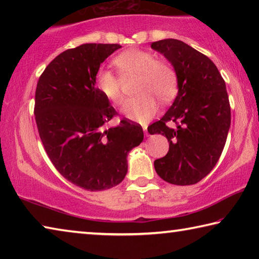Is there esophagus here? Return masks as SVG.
<instances>
[{"mask_svg": "<svg viewBox=\"0 0 259 259\" xmlns=\"http://www.w3.org/2000/svg\"><path fill=\"white\" fill-rule=\"evenodd\" d=\"M143 130H144V133H145V136H150V134H148V131H147V125H144Z\"/></svg>", "mask_w": 259, "mask_h": 259, "instance_id": "1", "label": "esophagus"}]
</instances>
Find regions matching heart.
Listing matches in <instances>:
<instances>
[{"instance_id":"1","label":"heart","mask_w":259,"mask_h":259,"mask_svg":"<svg viewBox=\"0 0 259 259\" xmlns=\"http://www.w3.org/2000/svg\"><path fill=\"white\" fill-rule=\"evenodd\" d=\"M124 78L138 76L136 93L137 97L129 99L122 113L129 120L146 122L157 111V99L170 102L178 91V77L175 69L164 61L156 60L151 52L130 49L115 58ZM96 85L109 102L121 105L124 100L122 80L112 71L100 68L96 75Z\"/></svg>"}]
</instances>
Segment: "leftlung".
<instances>
[{"mask_svg":"<svg viewBox=\"0 0 259 259\" xmlns=\"http://www.w3.org/2000/svg\"><path fill=\"white\" fill-rule=\"evenodd\" d=\"M151 48L169 60L178 77L172 105L147 128L169 143L166 155L154 161L155 171L174 185H193L211 171L224 150L231 125L225 81L207 56L183 41L165 38Z\"/></svg>","mask_w":259,"mask_h":259,"instance_id":"1","label":"left lung"}]
</instances>
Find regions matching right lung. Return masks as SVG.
I'll return each mask as SVG.
<instances>
[{"label": "right lung", "mask_w": 259, "mask_h": 259, "mask_svg": "<svg viewBox=\"0 0 259 259\" xmlns=\"http://www.w3.org/2000/svg\"><path fill=\"white\" fill-rule=\"evenodd\" d=\"M120 48L85 43L61 52L35 91V121L50 161L68 182L91 192L123 181L126 156L144 139L142 126L128 120L105 129L116 112L96 88V75Z\"/></svg>", "instance_id": "add662e5"}]
</instances>
